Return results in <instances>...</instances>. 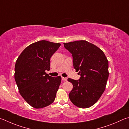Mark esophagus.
I'll use <instances>...</instances> for the list:
<instances>
[{
  "mask_svg": "<svg viewBox=\"0 0 129 129\" xmlns=\"http://www.w3.org/2000/svg\"><path fill=\"white\" fill-rule=\"evenodd\" d=\"M62 80H64V81H67V79L66 78H64V77H62Z\"/></svg>",
  "mask_w": 129,
  "mask_h": 129,
  "instance_id": "obj_1",
  "label": "esophagus"
}]
</instances>
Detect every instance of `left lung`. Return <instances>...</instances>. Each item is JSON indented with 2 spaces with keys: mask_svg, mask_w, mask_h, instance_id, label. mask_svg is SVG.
<instances>
[{
  "mask_svg": "<svg viewBox=\"0 0 129 129\" xmlns=\"http://www.w3.org/2000/svg\"><path fill=\"white\" fill-rule=\"evenodd\" d=\"M72 54L73 64L79 71V80L69 78L73 85L69 98L76 107L88 108L94 105L105 89L109 76L108 60L104 52L87 41L63 43Z\"/></svg>",
  "mask_w": 129,
  "mask_h": 129,
  "instance_id": "left-lung-1",
  "label": "left lung"
}]
</instances>
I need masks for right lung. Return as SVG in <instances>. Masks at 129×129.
<instances>
[{
  "label": "right lung",
  "mask_w": 129,
  "mask_h": 129,
  "mask_svg": "<svg viewBox=\"0 0 129 129\" xmlns=\"http://www.w3.org/2000/svg\"><path fill=\"white\" fill-rule=\"evenodd\" d=\"M60 46L59 43L42 40L31 44L20 54L16 62L15 79L21 96L31 107L39 109L54 102L61 77H52L50 58Z\"/></svg>",
  "instance_id": "1"
}]
</instances>
